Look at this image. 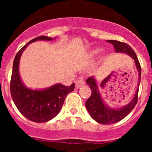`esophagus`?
Masks as SVG:
<instances>
[{
	"mask_svg": "<svg viewBox=\"0 0 152 152\" xmlns=\"http://www.w3.org/2000/svg\"><path fill=\"white\" fill-rule=\"evenodd\" d=\"M76 88H80V87H82L83 85H84V84H85V81H84V79L80 78V79H78V80L76 81Z\"/></svg>",
	"mask_w": 152,
	"mask_h": 152,
	"instance_id": "obj_1",
	"label": "esophagus"
}]
</instances>
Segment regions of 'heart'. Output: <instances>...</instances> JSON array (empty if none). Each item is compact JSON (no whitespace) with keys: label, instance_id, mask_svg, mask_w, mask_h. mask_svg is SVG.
<instances>
[{"label":"heart","instance_id":"b5f03b06","mask_svg":"<svg viewBox=\"0 0 152 152\" xmlns=\"http://www.w3.org/2000/svg\"><path fill=\"white\" fill-rule=\"evenodd\" d=\"M99 49H94V50L92 51V52H91V55L92 56H96V55H97L98 54V52H99Z\"/></svg>","mask_w":152,"mask_h":152}]
</instances>
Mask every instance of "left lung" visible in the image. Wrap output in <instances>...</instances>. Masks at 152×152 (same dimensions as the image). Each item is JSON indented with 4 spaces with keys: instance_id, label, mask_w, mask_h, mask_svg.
<instances>
[{
    "instance_id": "left-lung-1",
    "label": "left lung",
    "mask_w": 152,
    "mask_h": 152,
    "mask_svg": "<svg viewBox=\"0 0 152 152\" xmlns=\"http://www.w3.org/2000/svg\"><path fill=\"white\" fill-rule=\"evenodd\" d=\"M107 42L113 45L116 52L126 53L135 60V65H136L137 70L139 72V84H138V88L135 92V96L129 104L121 109H111L104 104V102L102 100L100 94L98 90L97 84H96L94 77H89L87 79L86 83L90 86L92 94L88 99V100L86 101V108L89 112L91 117L94 119L95 121L104 125L118 123L123 119H124L133 110V108L136 105L137 101H138V94H139V84H140L141 80L140 63H139L135 52L132 49L131 46L125 42L116 41V40H107Z\"/></svg>"
}]
</instances>
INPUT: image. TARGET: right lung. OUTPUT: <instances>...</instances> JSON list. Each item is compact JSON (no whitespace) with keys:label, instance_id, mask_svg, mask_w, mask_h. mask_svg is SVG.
<instances>
[{"label":"right lung","instance_id":"right-lung-1","mask_svg":"<svg viewBox=\"0 0 152 152\" xmlns=\"http://www.w3.org/2000/svg\"><path fill=\"white\" fill-rule=\"evenodd\" d=\"M37 40L50 41L52 38L38 36L17 52L13 61L10 89L12 99L23 116L36 123H45L57 116L68 93L75 89V83L69 87L57 84L44 90H32L24 86L19 74L20 56L29 44Z\"/></svg>","mask_w":152,"mask_h":152}]
</instances>
